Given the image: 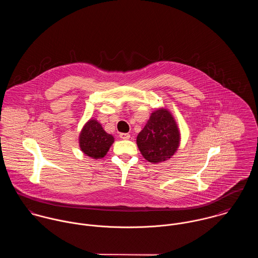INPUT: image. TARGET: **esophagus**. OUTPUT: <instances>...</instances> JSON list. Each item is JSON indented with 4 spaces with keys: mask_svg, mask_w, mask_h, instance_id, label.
<instances>
[{
    "mask_svg": "<svg viewBox=\"0 0 258 258\" xmlns=\"http://www.w3.org/2000/svg\"><path fill=\"white\" fill-rule=\"evenodd\" d=\"M119 137L121 139H123V140H128L130 138V134H128V133H120Z\"/></svg>",
    "mask_w": 258,
    "mask_h": 258,
    "instance_id": "34e87169",
    "label": "esophagus"
}]
</instances>
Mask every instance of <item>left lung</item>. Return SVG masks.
<instances>
[{"mask_svg":"<svg viewBox=\"0 0 258 258\" xmlns=\"http://www.w3.org/2000/svg\"><path fill=\"white\" fill-rule=\"evenodd\" d=\"M136 141L148 162L158 164L169 160L177 152L181 133L172 113L168 109L159 108L153 111Z\"/></svg>","mask_w":258,"mask_h":258,"instance_id":"1","label":"left lung"}]
</instances>
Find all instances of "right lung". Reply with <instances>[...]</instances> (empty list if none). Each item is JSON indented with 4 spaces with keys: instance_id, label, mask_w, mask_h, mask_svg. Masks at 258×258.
I'll use <instances>...</instances> for the list:
<instances>
[{
    "instance_id": "1",
    "label": "right lung",
    "mask_w": 258,
    "mask_h": 258,
    "mask_svg": "<svg viewBox=\"0 0 258 258\" xmlns=\"http://www.w3.org/2000/svg\"><path fill=\"white\" fill-rule=\"evenodd\" d=\"M78 142L80 150L86 156L96 160L107 154L114 142V137L105 132L96 119L91 118L82 127Z\"/></svg>"
}]
</instances>
